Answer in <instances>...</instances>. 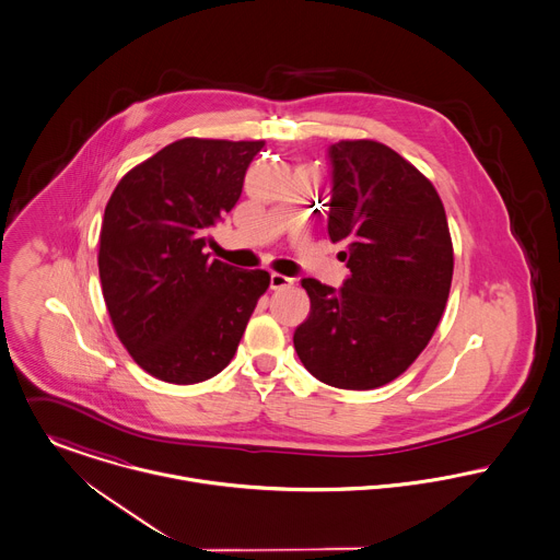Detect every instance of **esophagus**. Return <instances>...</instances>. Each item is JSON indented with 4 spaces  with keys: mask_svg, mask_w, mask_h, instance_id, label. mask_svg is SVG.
<instances>
[{
    "mask_svg": "<svg viewBox=\"0 0 560 560\" xmlns=\"http://www.w3.org/2000/svg\"><path fill=\"white\" fill-rule=\"evenodd\" d=\"M269 284H271L273 291H280V289L291 287V284H293V278L282 276V273H271V276H269Z\"/></svg>",
    "mask_w": 560,
    "mask_h": 560,
    "instance_id": "obj_1",
    "label": "esophagus"
}]
</instances>
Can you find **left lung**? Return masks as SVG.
I'll list each match as a JSON object with an SVG mask.
<instances>
[{"label":"left lung","mask_w":560,"mask_h":560,"mask_svg":"<svg viewBox=\"0 0 560 560\" xmlns=\"http://www.w3.org/2000/svg\"><path fill=\"white\" fill-rule=\"evenodd\" d=\"M327 233L351 276L340 289L304 278L311 315L293 345L319 382L373 390L405 373L446 308L453 241L431 180L375 140L329 147Z\"/></svg>","instance_id":"8db88e82"}]
</instances>
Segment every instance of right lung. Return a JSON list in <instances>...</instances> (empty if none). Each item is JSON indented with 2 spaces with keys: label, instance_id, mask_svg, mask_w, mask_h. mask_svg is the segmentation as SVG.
I'll return each mask as SVG.
<instances>
[{
  "label": "right lung",
  "instance_id": "obj_1",
  "mask_svg": "<svg viewBox=\"0 0 560 560\" xmlns=\"http://www.w3.org/2000/svg\"><path fill=\"white\" fill-rule=\"evenodd\" d=\"M262 140L183 138L116 185L98 237V276L112 325L153 377L189 386L233 360L258 298L262 269L205 254L209 231L240 200Z\"/></svg>",
  "mask_w": 560,
  "mask_h": 560
}]
</instances>
